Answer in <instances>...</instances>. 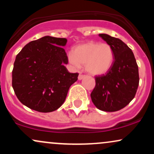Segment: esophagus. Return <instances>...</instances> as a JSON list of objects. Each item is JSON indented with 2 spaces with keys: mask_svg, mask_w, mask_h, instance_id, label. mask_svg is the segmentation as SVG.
Returning a JSON list of instances; mask_svg holds the SVG:
<instances>
[{
  "mask_svg": "<svg viewBox=\"0 0 154 154\" xmlns=\"http://www.w3.org/2000/svg\"><path fill=\"white\" fill-rule=\"evenodd\" d=\"M85 77V75H79L78 76V79L79 80H82V79H84Z\"/></svg>",
  "mask_w": 154,
  "mask_h": 154,
  "instance_id": "1",
  "label": "esophagus"
}]
</instances>
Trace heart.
Listing matches in <instances>:
<instances>
[{
    "label": "heart",
    "mask_w": 154,
    "mask_h": 154,
    "mask_svg": "<svg viewBox=\"0 0 154 154\" xmlns=\"http://www.w3.org/2000/svg\"><path fill=\"white\" fill-rule=\"evenodd\" d=\"M69 61L79 68L85 65L90 75L98 76L106 74L112 67L114 54L112 47L108 43L89 41L77 45L73 53L68 54Z\"/></svg>",
    "instance_id": "1"
}]
</instances>
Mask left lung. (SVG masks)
<instances>
[{
	"label": "left lung",
	"mask_w": 154,
	"mask_h": 154,
	"mask_svg": "<svg viewBox=\"0 0 154 154\" xmlns=\"http://www.w3.org/2000/svg\"><path fill=\"white\" fill-rule=\"evenodd\" d=\"M112 47L114 60L106 75L95 77V87L92 91V101L104 111H119L135 97L139 85L138 66L133 52L119 38L99 34Z\"/></svg>",
	"instance_id": "left-lung-1"
}]
</instances>
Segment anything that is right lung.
I'll return each instance as SVG.
<instances>
[{
    "mask_svg": "<svg viewBox=\"0 0 154 154\" xmlns=\"http://www.w3.org/2000/svg\"><path fill=\"white\" fill-rule=\"evenodd\" d=\"M66 38L45 36L29 42L16 57L12 87L22 104L39 112L56 111L63 103L78 73L65 66Z\"/></svg>",
    "mask_w": 154,
    "mask_h": 154,
    "instance_id": "add662e5",
    "label": "right lung"
}]
</instances>
